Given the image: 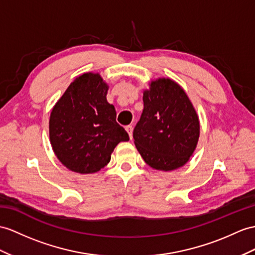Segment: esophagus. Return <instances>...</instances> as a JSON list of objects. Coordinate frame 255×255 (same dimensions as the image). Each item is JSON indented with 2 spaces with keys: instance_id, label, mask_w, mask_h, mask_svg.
I'll return each instance as SVG.
<instances>
[{
  "instance_id": "obj_1",
  "label": "esophagus",
  "mask_w": 255,
  "mask_h": 255,
  "mask_svg": "<svg viewBox=\"0 0 255 255\" xmlns=\"http://www.w3.org/2000/svg\"><path fill=\"white\" fill-rule=\"evenodd\" d=\"M126 129H127V132L128 133L129 138L132 139V137H133V133H132V131H133V127L131 126V124H129V126H127V127H126Z\"/></svg>"
}]
</instances>
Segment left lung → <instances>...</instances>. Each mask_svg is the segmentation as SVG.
I'll use <instances>...</instances> for the list:
<instances>
[{
  "label": "left lung",
  "instance_id": "left-lung-1",
  "mask_svg": "<svg viewBox=\"0 0 255 255\" xmlns=\"http://www.w3.org/2000/svg\"><path fill=\"white\" fill-rule=\"evenodd\" d=\"M144 91V110L133 132L134 144L154 170L172 171L188 162L200 134L199 118L182 86L160 78Z\"/></svg>",
  "mask_w": 255,
  "mask_h": 255
}]
</instances>
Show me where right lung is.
I'll list each match as a JSON object with an SVG mask.
<instances>
[{
	"label": "right lung",
	"instance_id": "add662e5",
	"mask_svg": "<svg viewBox=\"0 0 255 255\" xmlns=\"http://www.w3.org/2000/svg\"><path fill=\"white\" fill-rule=\"evenodd\" d=\"M109 86L99 73L74 79L49 117V140L56 157L70 171L90 174L107 165L120 141L129 139L107 102Z\"/></svg>",
	"mask_w": 255,
	"mask_h": 255
}]
</instances>
